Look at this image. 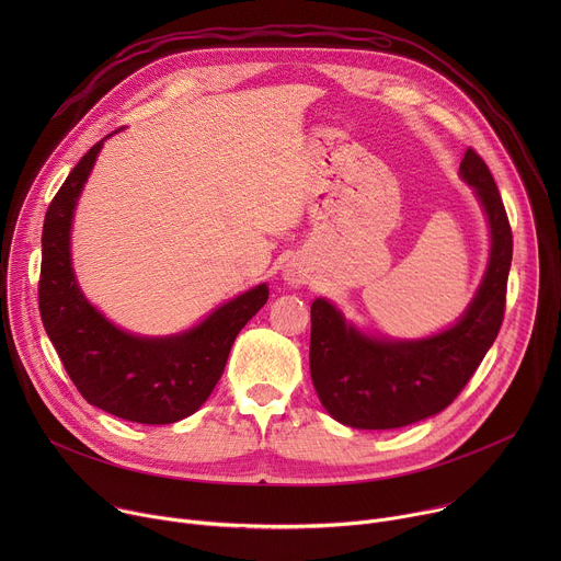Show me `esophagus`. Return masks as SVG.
I'll return each instance as SVG.
<instances>
[{
    "label": "esophagus",
    "mask_w": 561,
    "mask_h": 561,
    "mask_svg": "<svg viewBox=\"0 0 561 561\" xmlns=\"http://www.w3.org/2000/svg\"><path fill=\"white\" fill-rule=\"evenodd\" d=\"M284 279L290 284V286H304L306 282H308V275L299 268V266H290V268H286V273H284Z\"/></svg>",
    "instance_id": "esophagus-1"
}]
</instances>
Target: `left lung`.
Returning a JSON list of instances; mask_svg holds the SVG:
<instances>
[{
	"mask_svg": "<svg viewBox=\"0 0 561 561\" xmlns=\"http://www.w3.org/2000/svg\"><path fill=\"white\" fill-rule=\"evenodd\" d=\"M459 178L482 204L491 255L482 284L457 322L431 337L392 340L359 331L324 297L310 306V377L319 402L351 428H402L442 413L493 346L506 308L513 232L497 184L472 148Z\"/></svg>",
	"mask_w": 561,
	"mask_h": 561,
	"instance_id": "left-lung-1",
	"label": "left lung"
}]
</instances>
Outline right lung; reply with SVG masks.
Returning <instances> with one entry per match:
<instances>
[{
	"label": "right lung",
	"mask_w": 561,
	"mask_h": 561,
	"mask_svg": "<svg viewBox=\"0 0 561 561\" xmlns=\"http://www.w3.org/2000/svg\"><path fill=\"white\" fill-rule=\"evenodd\" d=\"M111 135L79 159L46 210L39 312L68 377L89 404L137 424H173L206 402L237 333L266 304L268 286L232 297L178 335L144 337L108 322L77 284L70 226L77 199Z\"/></svg>",
	"instance_id": "right-lung-1"
}]
</instances>
